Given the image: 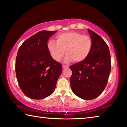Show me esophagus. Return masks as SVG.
<instances>
[{"label": "esophagus", "mask_w": 127, "mask_h": 127, "mask_svg": "<svg viewBox=\"0 0 127 127\" xmlns=\"http://www.w3.org/2000/svg\"><path fill=\"white\" fill-rule=\"evenodd\" d=\"M63 69H65V68H68L69 66L68 65H63Z\"/></svg>", "instance_id": "obj_1"}]
</instances>
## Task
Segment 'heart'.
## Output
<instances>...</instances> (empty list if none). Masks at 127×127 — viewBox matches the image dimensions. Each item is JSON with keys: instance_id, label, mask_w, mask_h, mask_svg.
<instances>
[{"instance_id": "b5f03b06", "label": "heart", "mask_w": 127, "mask_h": 127, "mask_svg": "<svg viewBox=\"0 0 127 127\" xmlns=\"http://www.w3.org/2000/svg\"><path fill=\"white\" fill-rule=\"evenodd\" d=\"M92 40L88 35H83L77 32H68L57 36V41L50 40L47 48L51 57L59 62L65 54V61L69 62L73 60L80 63L89 57L91 52Z\"/></svg>"}]
</instances>
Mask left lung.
Here are the masks:
<instances>
[{"label":"left lung","mask_w":127,"mask_h":127,"mask_svg":"<svg viewBox=\"0 0 127 127\" xmlns=\"http://www.w3.org/2000/svg\"><path fill=\"white\" fill-rule=\"evenodd\" d=\"M92 40V49L84 61L70 66L72 71L70 87L73 93L82 99L90 100L98 97L107 83L111 70L109 47L103 38L88 29Z\"/></svg>","instance_id":"left-lung-1"}]
</instances>
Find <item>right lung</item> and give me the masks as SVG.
<instances>
[{
	"mask_svg": "<svg viewBox=\"0 0 127 127\" xmlns=\"http://www.w3.org/2000/svg\"><path fill=\"white\" fill-rule=\"evenodd\" d=\"M57 31H39L25 40L18 49L16 73L22 91L32 99H42L54 91L62 72V64L51 57L48 41Z\"/></svg>",
	"mask_w": 127,
	"mask_h": 127,
	"instance_id": "1",
	"label": "right lung"
}]
</instances>
